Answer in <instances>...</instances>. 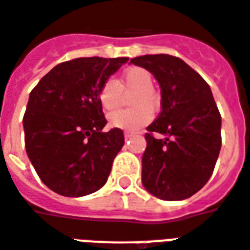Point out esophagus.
Masks as SVG:
<instances>
[{
    "label": "esophagus",
    "instance_id": "obj_1",
    "mask_svg": "<svg viewBox=\"0 0 250 250\" xmlns=\"http://www.w3.org/2000/svg\"><path fill=\"white\" fill-rule=\"evenodd\" d=\"M124 136H125V138H132L133 136H134V133H132V132H125V134H124Z\"/></svg>",
    "mask_w": 250,
    "mask_h": 250
}]
</instances>
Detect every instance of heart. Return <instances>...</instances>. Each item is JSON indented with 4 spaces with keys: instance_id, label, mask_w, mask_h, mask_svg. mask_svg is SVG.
I'll return each instance as SVG.
<instances>
[{
    "instance_id": "obj_1",
    "label": "heart",
    "mask_w": 250,
    "mask_h": 250,
    "mask_svg": "<svg viewBox=\"0 0 250 250\" xmlns=\"http://www.w3.org/2000/svg\"><path fill=\"white\" fill-rule=\"evenodd\" d=\"M153 76L149 70L140 66L129 67L120 81L107 78L98 92L100 104L106 112H112L123 104L124 94H130L127 110H118L109 114L110 126L124 130H137L152 120V112L160 105V96L153 87Z\"/></svg>"
}]
</instances>
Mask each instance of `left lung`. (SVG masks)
<instances>
[{"label": "left lung", "mask_w": 250, "mask_h": 250, "mask_svg": "<svg viewBox=\"0 0 250 250\" xmlns=\"http://www.w3.org/2000/svg\"><path fill=\"white\" fill-rule=\"evenodd\" d=\"M130 63L149 70L161 87V112L145 134L143 185L161 200L189 198L210 178L221 149V116L212 90L174 56L146 54Z\"/></svg>", "instance_id": "left-lung-1"}]
</instances>
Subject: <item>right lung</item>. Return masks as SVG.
<instances>
[{"instance_id":"right-lung-1","label":"right lung","mask_w":250,"mask_h":250,"mask_svg":"<svg viewBox=\"0 0 250 250\" xmlns=\"http://www.w3.org/2000/svg\"><path fill=\"white\" fill-rule=\"evenodd\" d=\"M129 58L83 57L58 63L29 96L23 114L25 147L38 177L66 197L105 185L124 146V132L106 125L100 87Z\"/></svg>"}]
</instances>
